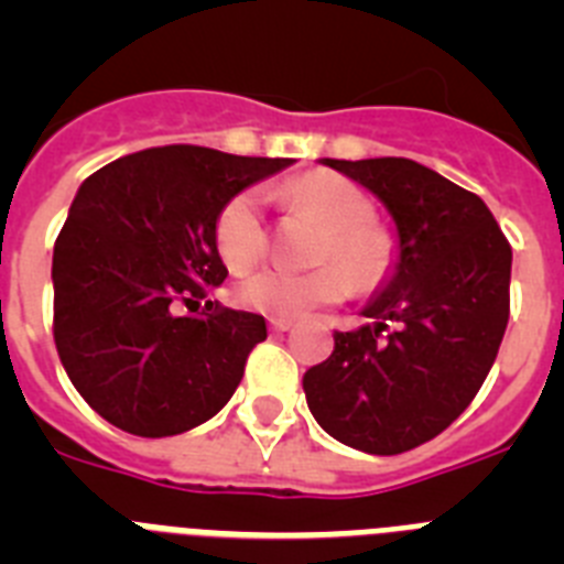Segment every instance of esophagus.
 Masks as SVG:
<instances>
[{
    "label": "esophagus",
    "mask_w": 564,
    "mask_h": 564,
    "mask_svg": "<svg viewBox=\"0 0 564 564\" xmlns=\"http://www.w3.org/2000/svg\"><path fill=\"white\" fill-rule=\"evenodd\" d=\"M293 327L291 318H271V330L273 333H288Z\"/></svg>",
    "instance_id": "esophagus-1"
}]
</instances>
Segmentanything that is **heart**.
Wrapping results in <instances>:
<instances>
[{
	"label": "heart",
	"mask_w": 564,
	"mask_h": 564,
	"mask_svg": "<svg viewBox=\"0 0 564 564\" xmlns=\"http://www.w3.org/2000/svg\"><path fill=\"white\" fill-rule=\"evenodd\" d=\"M282 200L325 228L318 259L336 265L307 273L262 268L242 276L234 288L251 311L273 318H296L316 305H330L356 288H372L392 262V242L381 228L370 226L372 203L352 183L327 172L302 174L282 188ZM265 223L257 192H239L214 223V246L228 271H248L265 253Z\"/></svg>",
	"instance_id": "b5f03b06"
}]
</instances>
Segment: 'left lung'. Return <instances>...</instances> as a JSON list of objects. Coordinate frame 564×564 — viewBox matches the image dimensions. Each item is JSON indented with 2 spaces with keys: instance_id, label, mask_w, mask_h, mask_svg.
Here are the masks:
<instances>
[{
  "instance_id": "8db88e82",
  "label": "left lung",
  "mask_w": 564,
  "mask_h": 564,
  "mask_svg": "<svg viewBox=\"0 0 564 564\" xmlns=\"http://www.w3.org/2000/svg\"><path fill=\"white\" fill-rule=\"evenodd\" d=\"M318 163L381 200L395 259L361 307L370 325L336 333L302 378L307 406L344 446L401 455L441 435L486 381L508 325L511 246L477 194L421 163Z\"/></svg>"
}]
</instances>
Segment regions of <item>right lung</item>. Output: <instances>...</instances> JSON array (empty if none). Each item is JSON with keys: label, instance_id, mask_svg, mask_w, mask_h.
I'll return each mask as SVG.
<instances>
[{"label": "right lung", "instance_id": "1", "mask_svg": "<svg viewBox=\"0 0 564 564\" xmlns=\"http://www.w3.org/2000/svg\"><path fill=\"white\" fill-rule=\"evenodd\" d=\"M291 163L158 147L78 186L53 248V336L69 381L104 421L169 437L226 406L268 327L212 302L228 276L214 223L231 197Z\"/></svg>", "mask_w": 564, "mask_h": 564}]
</instances>
